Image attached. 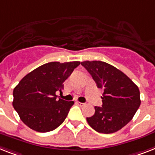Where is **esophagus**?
I'll return each instance as SVG.
<instances>
[{
  "mask_svg": "<svg viewBox=\"0 0 155 155\" xmlns=\"http://www.w3.org/2000/svg\"><path fill=\"white\" fill-rule=\"evenodd\" d=\"M76 104L80 107H84V105H85V104H84V103H80V102H76Z\"/></svg>",
  "mask_w": 155,
  "mask_h": 155,
  "instance_id": "1",
  "label": "esophagus"
}]
</instances>
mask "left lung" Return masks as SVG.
I'll return each mask as SVG.
<instances>
[{
	"mask_svg": "<svg viewBox=\"0 0 155 155\" xmlns=\"http://www.w3.org/2000/svg\"><path fill=\"white\" fill-rule=\"evenodd\" d=\"M99 88L104 91L102 107H95V114L87 121L95 130L111 134L126 126L140 106L139 87L127 75L103 61L81 62Z\"/></svg>",
	"mask_w": 155,
	"mask_h": 155,
	"instance_id": "8db88e82",
	"label": "left lung"
}]
</instances>
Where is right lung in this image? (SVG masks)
Masks as SVG:
<instances>
[{
    "instance_id": "right-lung-1",
    "label": "right lung",
    "mask_w": 155,
    "mask_h": 155,
    "mask_svg": "<svg viewBox=\"0 0 155 155\" xmlns=\"http://www.w3.org/2000/svg\"><path fill=\"white\" fill-rule=\"evenodd\" d=\"M80 64L73 62H50L25 75L13 90L12 106L25 125L38 132L55 130L66 119L73 101L57 99L56 92Z\"/></svg>"
}]
</instances>
